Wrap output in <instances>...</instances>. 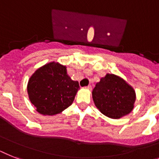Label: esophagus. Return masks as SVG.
I'll return each mask as SVG.
<instances>
[{"label":"esophagus","instance_id":"obj_1","mask_svg":"<svg viewBox=\"0 0 159 159\" xmlns=\"http://www.w3.org/2000/svg\"><path fill=\"white\" fill-rule=\"evenodd\" d=\"M86 88L88 89V90H91V86H90V85H89V86H86Z\"/></svg>","mask_w":159,"mask_h":159}]
</instances>
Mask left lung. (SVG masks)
Returning a JSON list of instances; mask_svg holds the SVG:
<instances>
[{"instance_id": "8db88e82", "label": "left lung", "mask_w": 159, "mask_h": 159, "mask_svg": "<svg viewBox=\"0 0 159 159\" xmlns=\"http://www.w3.org/2000/svg\"><path fill=\"white\" fill-rule=\"evenodd\" d=\"M95 106L104 115L117 119L134 109L135 92L122 77L107 73L92 91Z\"/></svg>"}]
</instances>
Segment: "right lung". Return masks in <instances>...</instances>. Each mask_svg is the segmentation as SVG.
<instances>
[{
    "label": "right lung",
    "instance_id": "right-lung-1",
    "mask_svg": "<svg viewBox=\"0 0 159 159\" xmlns=\"http://www.w3.org/2000/svg\"><path fill=\"white\" fill-rule=\"evenodd\" d=\"M31 103L43 115H55L73 104L79 89L77 81L67 73L66 66L50 62L39 68L28 83Z\"/></svg>",
    "mask_w": 159,
    "mask_h": 159
}]
</instances>
